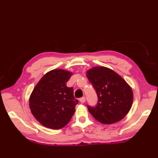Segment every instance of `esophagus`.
I'll use <instances>...</instances> for the list:
<instances>
[{
  "instance_id": "esophagus-1",
  "label": "esophagus",
  "mask_w": 158,
  "mask_h": 158,
  "mask_svg": "<svg viewBox=\"0 0 158 158\" xmlns=\"http://www.w3.org/2000/svg\"><path fill=\"white\" fill-rule=\"evenodd\" d=\"M80 102H81V103H84L85 102V97H82V98H80Z\"/></svg>"
}]
</instances>
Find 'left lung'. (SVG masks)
Segmentation results:
<instances>
[{"mask_svg": "<svg viewBox=\"0 0 158 158\" xmlns=\"http://www.w3.org/2000/svg\"><path fill=\"white\" fill-rule=\"evenodd\" d=\"M86 77L98 96L96 107L88 106L89 112L103 124H112L123 119L132 107L133 92L119 74L105 66H96Z\"/></svg>", "mask_w": 158, "mask_h": 158, "instance_id": "obj_1", "label": "left lung"}]
</instances>
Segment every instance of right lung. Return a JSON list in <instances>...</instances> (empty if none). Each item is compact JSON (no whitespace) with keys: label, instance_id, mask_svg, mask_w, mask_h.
Returning <instances> with one entry per match:
<instances>
[{"label":"right lung","instance_id":"obj_1","mask_svg":"<svg viewBox=\"0 0 158 158\" xmlns=\"http://www.w3.org/2000/svg\"><path fill=\"white\" fill-rule=\"evenodd\" d=\"M73 73L54 69L47 73L33 89L29 106L35 119L46 127L62 128L71 119L78 100L66 83Z\"/></svg>","mask_w":158,"mask_h":158}]
</instances>
